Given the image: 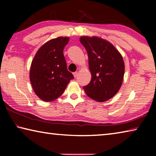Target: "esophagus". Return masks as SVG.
Returning <instances> with one entry per match:
<instances>
[{
	"label": "esophagus",
	"instance_id": "1",
	"mask_svg": "<svg viewBox=\"0 0 156 156\" xmlns=\"http://www.w3.org/2000/svg\"><path fill=\"white\" fill-rule=\"evenodd\" d=\"M73 76H74V78H76L78 76V72H74L73 73Z\"/></svg>",
	"mask_w": 156,
	"mask_h": 156
}]
</instances>
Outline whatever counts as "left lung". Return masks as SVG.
<instances>
[{
  "mask_svg": "<svg viewBox=\"0 0 156 156\" xmlns=\"http://www.w3.org/2000/svg\"><path fill=\"white\" fill-rule=\"evenodd\" d=\"M81 44L86 49L90 83L84 86L87 95L97 102L109 100L122 86L125 74V62L118 50L105 39L98 36H81Z\"/></svg>",
  "mask_w": 156,
  "mask_h": 156,
  "instance_id": "left-lung-1",
  "label": "left lung"
}]
</instances>
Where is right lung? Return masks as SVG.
<instances>
[{"mask_svg":"<svg viewBox=\"0 0 156 156\" xmlns=\"http://www.w3.org/2000/svg\"><path fill=\"white\" fill-rule=\"evenodd\" d=\"M69 37H58L42 45L31 62L30 79L35 94L44 102L60 97L73 76L67 70L63 50Z\"/></svg>","mask_w":156,"mask_h":156,"instance_id":"obj_1","label":"right lung"}]
</instances>
